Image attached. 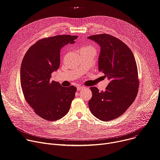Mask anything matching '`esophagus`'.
<instances>
[{
	"mask_svg": "<svg viewBox=\"0 0 160 160\" xmlns=\"http://www.w3.org/2000/svg\"><path fill=\"white\" fill-rule=\"evenodd\" d=\"M84 88H86V87H84V86H78L77 87V90H82Z\"/></svg>",
	"mask_w": 160,
	"mask_h": 160,
	"instance_id": "esophagus-1",
	"label": "esophagus"
}]
</instances>
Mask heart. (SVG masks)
Returning a JSON list of instances; mask_svg holds the SVG:
<instances>
[{"instance_id":"obj_1","label":"heart","mask_w":160,"mask_h":160,"mask_svg":"<svg viewBox=\"0 0 160 160\" xmlns=\"http://www.w3.org/2000/svg\"><path fill=\"white\" fill-rule=\"evenodd\" d=\"M82 51H91L94 52V54L96 53V49L92 45H88V46H86L83 48L82 49Z\"/></svg>"}]
</instances>
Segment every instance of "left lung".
Returning <instances> with one entry per match:
<instances>
[{
  "instance_id": "1",
  "label": "left lung",
  "mask_w": 160,
  "mask_h": 160,
  "mask_svg": "<svg viewBox=\"0 0 160 160\" xmlns=\"http://www.w3.org/2000/svg\"><path fill=\"white\" fill-rule=\"evenodd\" d=\"M88 38L100 46L98 69L110 80L105 91L90 87L88 107L97 118L109 122L122 115L138 95V67L130 48L118 38L105 33Z\"/></svg>"
}]
</instances>
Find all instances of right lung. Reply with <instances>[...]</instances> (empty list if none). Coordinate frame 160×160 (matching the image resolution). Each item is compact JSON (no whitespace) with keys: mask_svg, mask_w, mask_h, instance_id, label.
Masks as SVG:
<instances>
[{"mask_svg":"<svg viewBox=\"0 0 160 160\" xmlns=\"http://www.w3.org/2000/svg\"><path fill=\"white\" fill-rule=\"evenodd\" d=\"M77 37L62 35L41 39L32 45L22 59V92L35 112L46 120L56 121L66 115L75 98V86L62 87L51 80V75L59 68L61 49L74 43Z\"/></svg>","mask_w":160,"mask_h":160,"instance_id":"add662e5","label":"right lung"}]
</instances>
